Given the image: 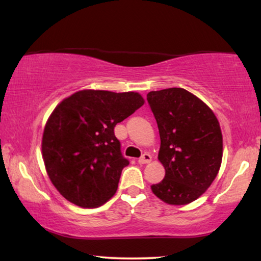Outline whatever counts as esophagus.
<instances>
[{
    "label": "esophagus",
    "instance_id": "obj_1",
    "mask_svg": "<svg viewBox=\"0 0 261 261\" xmlns=\"http://www.w3.org/2000/svg\"><path fill=\"white\" fill-rule=\"evenodd\" d=\"M150 161H152V156H150L148 153L142 154L141 158H139V164H141V165H143V164H149Z\"/></svg>",
    "mask_w": 261,
    "mask_h": 261
}]
</instances>
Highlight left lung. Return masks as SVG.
<instances>
[{
  "label": "left lung",
  "instance_id": "obj_1",
  "mask_svg": "<svg viewBox=\"0 0 261 261\" xmlns=\"http://www.w3.org/2000/svg\"><path fill=\"white\" fill-rule=\"evenodd\" d=\"M147 101L158 123L159 160L166 171L152 191L169 205H186L205 193L220 168L222 135L218 119L208 106L184 88L149 92Z\"/></svg>",
  "mask_w": 261,
  "mask_h": 261
}]
</instances>
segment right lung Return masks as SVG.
<instances>
[{
    "label": "right lung",
    "instance_id": "right-lung-1",
    "mask_svg": "<svg viewBox=\"0 0 261 261\" xmlns=\"http://www.w3.org/2000/svg\"><path fill=\"white\" fill-rule=\"evenodd\" d=\"M143 102L134 92L80 90L54 109L44 127L42 155L53 185L68 201L94 208L114 195L129 165L114 127Z\"/></svg>",
    "mask_w": 261,
    "mask_h": 261
}]
</instances>
